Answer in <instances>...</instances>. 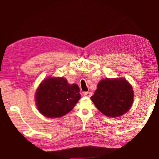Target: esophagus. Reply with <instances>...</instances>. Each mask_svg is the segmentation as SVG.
I'll return each instance as SVG.
<instances>
[{"mask_svg": "<svg viewBox=\"0 0 159 159\" xmlns=\"http://www.w3.org/2000/svg\"><path fill=\"white\" fill-rule=\"evenodd\" d=\"M83 95L85 97H88V98H90L91 95H92V93L90 92H85L84 93H83Z\"/></svg>", "mask_w": 159, "mask_h": 159, "instance_id": "esophagus-1", "label": "esophagus"}]
</instances>
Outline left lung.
Listing matches in <instances>:
<instances>
[{
	"instance_id": "obj_1",
	"label": "left lung",
	"mask_w": 159,
	"mask_h": 159,
	"mask_svg": "<svg viewBox=\"0 0 159 159\" xmlns=\"http://www.w3.org/2000/svg\"><path fill=\"white\" fill-rule=\"evenodd\" d=\"M133 87L124 78L102 79L91 100L106 116L116 118L127 113L133 103Z\"/></svg>"
}]
</instances>
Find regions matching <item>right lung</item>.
<instances>
[{
	"mask_svg": "<svg viewBox=\"0 0 159 159\" xmlns=\"http://www.w3.org/2000/svg\"><path fill=\"white\" fill-rule=\"evenodd\" d=\"M77 84H69L65 78L48 77L35 93L36 105L47 118H59L71 111L80 99Z\"/></svg>",
	"mask_w": 159,
	"mask_h": 159,
	"instance_id": "1",
	"label": "right lung"
}]
</instances>
